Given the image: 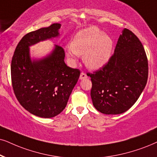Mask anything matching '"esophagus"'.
Listing matches in <instances>:
<instances>
[{"label":"esophagus","mask_w":157,"mask_h":157,"mask_svg":"<svg viewBox=\"0 0 157 157\" xmlns=\"http://www.w3.org/2000/svg\"><path fill=\"white\" fill-rule=\"evenodd\" d=\"M87 77H88V76H87V75L85 74V73H84V72H81L80 76V79L81 80H84V79H86Z\"/></svg>","instance_id":"esophagus-1"}]
</instances>
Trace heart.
<instances>
[{"mask_svg": "<svg viewBox=\"0 0 157 157\" xmlns=\"http://www.w3.org/2000/svg\"><path fill=\"white\" fill-rule=\"evenodd\" d=\"M113 47L114 41L109 35L98 27H90L79 31L65 50L71 61H76L83 55L85 66L91 70H98L109 62Z\"/></svg>", "mask_w": 157, "mask_h": 157, "instance_id": "obj_1", "label": "heart"}]
</instances>
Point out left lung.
<instances>
[{"mask_svg": "<svg viewBox=\"0 0 157 157\" xmlns=\"http://www.w3.org/2000/svg\"><path fill=\"white\" fill-rule=\"evenodd\" d=\"M148 60L139 39L128 29L120 35L114 54L104 67L88 74L93 104L104 114H120L136 102L148 80Z\"/></svg>", "mask_w": 157, "mask_h": 157, "instance_id": "8db88e82", "label": "left lung"}]
</instances>
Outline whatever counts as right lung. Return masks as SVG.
Listing matches in <instances>:
<instances>
[{
    "label": "right lung",
    "instance_id": "right-lung-1",
    "mask_svg": "<svg viewBox=\"0 0 157 157\" xmlns=\"http://www.w3.org/2000/svg\"><path fill=\"white\" fill-rule=\"evenodd\" d=\"M61 24L27 33L16 48L11 66L12 86L19 104L29 113L51 118L66 107L80 72L64 62L62 47L54 45L42 58L32 59L29 47L58 37Z\"/></svg>",
    "mask_w": 157,
    "mask_h": 157
}]
</instances>
